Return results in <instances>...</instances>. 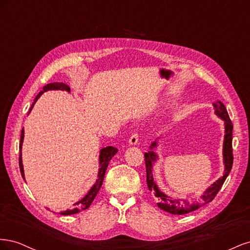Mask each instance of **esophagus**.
<instances>
[{"label":"esophagus","mask_w":250,"mask_h":250,"mask_svg":"<svg viewBox=\"0 0 250 250\" xmlns=\"http://www.w3.org/2000/svg\"><path fill=\"white\" fill-rule=\"evenodd\" d=\"M138 142H139V133L133 132L129 138V144L130 145H137Z\"/></svg>","instance_id":"34e87169"}]
</instances>
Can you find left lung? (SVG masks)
<instances>
[{"instance_id": "8db88e82", "label": "left lung", "mask_w": 250, "mask_h": 250, "mask_svg": "<svg viewBox=\"0 0 250 250\" xmlns=\"http://www.w3.org/2000/svg\"><path fill=\"white\" fill-rule=\"evenodd\" d=\"M214 108L216 115L224 121L225 125V135H224V142H223V163H224V174L223 176L219 178L217 181L211 185L209 188H207L200 198L195 201H188L186 199H173L169 197L168 195L163 193L160 188H158L155 181L153 180V174H152V167L154 162L157 160V155L154 152V148L157 146V142L154 141L151 146L149 147V151L145 153V164H146V173H147V186L150 192L157 198V207L164 209L165 211L172 215H185L188 213H191L193 210L198 209L199 208L206 206L207 203L210 202L215 198V196L218 194L226 177L232 167L233 156H232V123L229 119V116L226 110L224 104L221 101H217L214 103Z\"/></svg>"}]
</instances>
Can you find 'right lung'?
Instances as JSON below:
<instances>
[{"mask_svg":"<svg viewBox=\"0 0 250 250\" xmlns=\"http://www.w3.org/2000/svg\"><path fill=\"white\" fill-rule=\"evenodd\" d=\"M66 90V92H71V88L69 85L64 84L62 82H53V83H49V84L44 85L42 87V92H40V94L36 96V98L34 99V102L31 105V108H30L29 112L32 110L33 106L35 102L37 101V99L44 93L47 92V90ZM22 141H24V128L21 129V144H20V157H19V164H20V170H21V177L25 179V173H24V167H22V161H21V146H22ZM118 152V149L116 147H112V146H108L106 148H103L100 150V155H99V166H100V169L99 172H98V179L96 180L95 185L90 188V190L87 192V194L84 196V197L81 198L79 201H77L76 203L73 204V208L71 209H66L63 211H60V215H74V214H77L81 210H84L87 208H89L90 204L94 201L95 197L97 196L98 192H99L100 188L103 184V179H104V175H105V172H106V169L108 167V164L110 162L111 158L113 157L116 153Z\"/></svg>","mask_w":250,"mask_h":250,"instance_id":"1","label":"right lung"}]
</instances>
